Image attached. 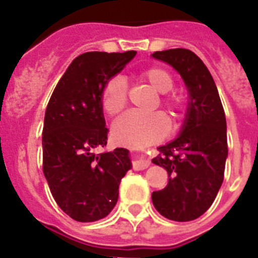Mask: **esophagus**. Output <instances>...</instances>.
I'll list each match as a JSON object with an SVG mask.
<instances>
[{"label":"esophagus","mask_w":258,"mask_h":258,"mask_svg":"<svg viewBox=\"0 0 258 258\" xmlns=\"http://www.w3.org/2000/svg\"><path fill=\"white\" fill-rule=\"evenodd\" d=\"M150 166L149 161H145L144 158H140L138 161L134 162V169L135 171H141V169H145Z\"/></svg>","instance_id":"esophagus-1"}]
</instances>
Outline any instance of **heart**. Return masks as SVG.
<instances>
[{"label": "heart", "mask_w": 258, "mask_h": 258, "mask_svg": "<svg viewBox=\"0 0 258 258\" xmlns=\"http://www.w3.org/2000/svg\"><path fill=\"white\" fill-rule=\"evenodd\" d=\"M141 81L146 82L161 92L159 105L166 108L173 118H178L186 106L185 97L177 92H171L173 89V78L164 68L149 67L139 74ZM128 90L124 81L119 77L109 78L104 83L100 91V103L104 113L109 117L119 114L127 105ZM169 123L163 113H141L130 112L118 118L113 124V138L117 143L131 148H141L158 143L168 134Z\"/></svg>", "instance_id": "heart-1"}]
</instances>
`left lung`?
<instances>
[{
    "label": "left lung",
    "mask_w": 258,
    "mask_h": 258,
    "mask_svg": "<svg viewBox=\"0 0 258 258\" xmlns=\"http://www.w3.org/2000/svg\"><path fill=\"white\" fill-rule=\"evenodd\" d=\"M153 57L181 74L190 101L180 136L159 146V154L153 159L169 178L164 189L153 191L152 201L166 219L191 221L211 207L224 181L226 118L210 71L192 51L171 48L157 51Z\"/></svg>",
    "instance_id": "1"
}]
</instances>
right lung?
<instances>
[{
  "label": "right lung",
  "instance_id": "add662e5",
  "mask_svg": "<svg viewBox=\"0 0 258 258\" xmlns=\"http://www.w3.org/2000/svg\"><path fill=\"white\" fill-rule=\"evenodd\" d=\"M136 51H91L72 61L48 100L42 131V168L50 191L69 217L80 222L104 219L118 201L120 180L131 168L128 150L105 148L100 91Z\"/></svg>",
  "mask_w": 258,
  "mask_h": 258
}]
</instances>
